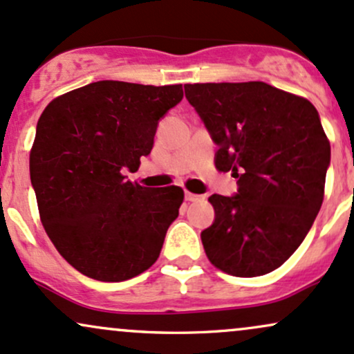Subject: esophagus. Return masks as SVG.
Instances as JSON below:
<instances>
[{
  "mask_svg": "<svg viewBox=\"0 0 354 354\" xmlns=\"http://www.w3.org/2000/svg\"><path fill=\"white\" fill-rule=\"evenodd\" d=\"M204 198V196H198V194H194V192H189V190H185V201L189 202H198Z\"/></svg>",
  "mask_w": 354,
  "mask_h": 354,
  "instance_id": "esophagus-1",
  "label": "esophagus"
}]
</instances>
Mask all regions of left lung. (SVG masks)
I'll use <instances>...</instances> for the list:
<instances>
[{"mask_svg":"<svg viewBox=\"0 0 354 354\" xmlns=\"http://www.w3.org/2000/svg\"><path fill=\"white\" fill-rule=\"evenodd\" d=\"M184 88L219 145L217 170L239 178L236 196L209 197L216 219L201 234L204 251L230 276L271 272L299 248L323 204L331 147L317 110L264 82Z\"/></svg>","mask_w":354,"mask_h":354,"instance_id":"left-lung-1","label":"left lung"}]
</instances>
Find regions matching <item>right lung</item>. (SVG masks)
I'll return each instance as SVG.
<instances>
[{
    "instance_id": "obj_1",
    "label": "right lung",
    "mask_w": 354,
    "mask_h": 354,
    "mask_svg": "<svg viewBox=\"0 0 354 354\" xmlns=\"http://www.w3.org/2000/svg\"><path fill=\"white\" fill-rule=\"evenodd\" d=\"M182 97V85L102 80L59 95L39 117L30 152L39 219L91 279H132L160 256L184 190L144 187L125 170L149 156L158 120Z\"/></svg>"
}]
</instances>
